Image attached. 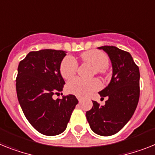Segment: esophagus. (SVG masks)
Masks as SVG:
<instances>
[{"label": "esophagus", "instance_id": "1", "mask_svg": "<svg viewBox=\"0 0 155 155\" xmlns=\"http://www.w3.org/2000/svg\"><path fill=\"white\" fill-rule=\"evenodd\" d=\"M77 97V99L79 100V102H81V101H82V98H81V97Z\"/></svg>", "mask_w": 155, "mask_h": 155}]
</instances>
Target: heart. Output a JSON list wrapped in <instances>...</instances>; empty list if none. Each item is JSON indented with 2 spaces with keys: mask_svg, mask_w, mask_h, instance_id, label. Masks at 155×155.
<instances>
[{
  "mask_svg": "<svg viewBox=\"0 0 155 155\" xmlns=\"http://www.w3.org/2000/svg\"><path fill=\"white\" fill-rule=\"evenodd\" d=\"M82 61L87 63L94 68L97 74L103 73L109 66V58L107 56L99 50H89L84 52L80 56ZM78 64L71 56H66L62 60L60 65V72L62 77L69 80L74 76L77 71ZM101 87L99 81L97 80H84L80 78H74L66 85V90L68 93L78 97H86L91 92L99 89Z\"/></svg>",
  "mask_w": 155,
  "mask_h": 155,
  "instance_id": "obj_1",
  "label": "heart"
}]
</instances>
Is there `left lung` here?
<instances>
[{"instance_id": "left-lung-1", "label": "left lung", "mask_w": 155, "mask_h": 155, "mask_svg": "<svg viewBox=\"0 0 155 155\" xmlns=\"http://www.w3.org/2000/svg\"><path fill=\"white\" fill-rule=\"evenodd\" d=\"M102 49L109 56L113 74L110 84L98 92L108 97L104 106L95 101L86 117L94 133L110 136L117 133L128 122L137 107L140 98V69L132 55L116 46L105 45Z\"/></svg>"}]
</instances>
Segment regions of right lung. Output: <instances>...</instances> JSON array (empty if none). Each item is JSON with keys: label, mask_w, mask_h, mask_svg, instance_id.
<instances>
[{"label": "right lung", "mask_w": 155, "mask_h": 155, "mask_svg": "<svg viewBox=\"0 0 155 155\" xmlns=\"http://www.w3.org/2000/svg\"><path fill=\"white\" fill-rule=\"evenodd\" d=\"M65 56L64 51L55 49L30 52L18 66L15 86L19 105L30 124L45 136L62 133L78 104L72 94L53 98L65 84L60 72Z\"/></svg>", "instance_id": "1"}]
</instances>
